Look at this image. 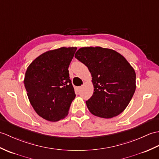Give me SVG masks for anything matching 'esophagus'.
<instances>
[{
    "instance_id": "obj_1",
    "label": "esophagus",
    "mask_w": 159,
    "mask_h": 159,
    "mask_svg": "<svg viewBox=\"0 0 159 159\" xmlns=\"http://www.w3.org/2000/svg\"><path fill=\"white\" fill-rule=\"evenodd\" d=\"M80 89H81V87H76V91H80Z\"/></svg>"
}]
</instances>
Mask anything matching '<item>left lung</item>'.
<instances>
[{
  "instance_id": "left-lung-1",
  "label": "left lung",
  "mask_w": 159,
  "mask_h": 159,
  "mask_svg": "<svg viewBox=\"0 0 159 159\" xmlns=\"http://www.w3.org/2000/svg\"><path fill=\"white\" fill-rule=\"evenodd\" d=\"M75 57L91 72L94 91L86 101L93 115L110 119L127 108L136 84L134 69L116 51L100 47H82Z\"/></svg>"
}]
</instances>
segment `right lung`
<instances>
[{
	"label": "right lung",
	"instance_id": "add662e5",
	"mask_svg": "<svg viewBox=\"0 0 159 159\" xmlns=\"http://www.w3.org/2000/svg\"><path fill=\"white\" fill-rule=\"evenodd\" d=\"M76 47H61L41 54L27 68L24 80L33 108L47 120L58 121L68 115L76 95L68 67Z\"/></svg>",
	"mask_w": 159,
	"mask_h": 159
}]
</instances>
